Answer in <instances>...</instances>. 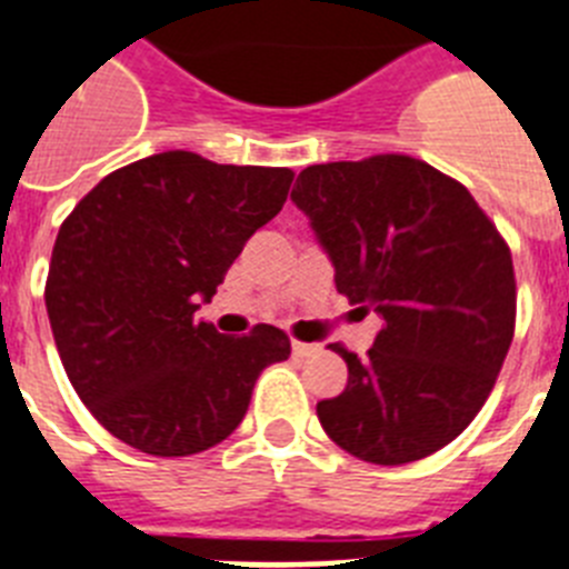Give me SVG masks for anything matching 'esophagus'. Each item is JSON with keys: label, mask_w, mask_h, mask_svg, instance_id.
I'll list each match as a JSON object with an SVG mask.
<instances>
[{"label": "esophagus", "mask_w": 569, "mask_h": 569, "mask_svg": "<svg viewBox=\"0 0 569 569\" xmlns=\"http://www.w3.org/2000/svg\"><path fill=\"white\" fill-rule=\"evenodd\" d=\"M319 351V345H308V342H296L293 339V357H313Z\"/></svg>", "instance_id": "obj_1"}]
</instances>
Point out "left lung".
<instances>
[{
    "label": "left lung",
    "instance_id": "obj_1",
    "mask_svg": "<svg viewBox=\"0 0 569 569\" xmlns=\"http://www.w3.org/2000/svg\"><path fill=\"white\" fill-rule=\"evenodd\" d=\"M290 201L328 252L339 293L380 317L366 357L331 345L348 386L317 402L319 423L368 463L429 458L472 423L512 345L507 241L463 183L409 154L308 167Z\"/></svg>",
    "mask_w": 569,
    "mask_h": 569
}]
</instances>
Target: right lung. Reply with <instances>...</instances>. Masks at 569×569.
I'll return each mask as SVG.
<instances>
[{
	"mask_svg": "<svg viewBox=\"0 0 569 569\" xmlns=\"http://www.w3.org/2000/svg\"><path fill=\"white\" fill-rule=\"evenodd\" d=\"M293 172L160 152L106 174L62 221L46 308L68 380L103 429L154 458L221 443L288 333L224 337L210 302L247 238L288 201Z\"/></svg>",
	"mask_w": 569,
	"mask_h": 569,
	"instance_id": "add662e5",
	"label": "right lung"
}]
</instances>
